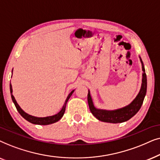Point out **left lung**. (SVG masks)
Here are the masks:
<instances>
[{
  "instance_id": "obj_1",
  "label": "left lung",
  "mask_w": 160,
  "mask_h": 160,
  "mask_svg": "<svg viewBox=\"0 0 160 160\" xmlns=\"http://www.w3.org/2000/svg\"><path fill=\"white\" fill-rule=\"evenodd\" d=\"M140 61L142 63V69L143 73H142V84L141 88L138 93L137 97L132 102L129 104V105L123 107L120 109H117L114 110H100L97 109L93 105L92 98L91 97L90 91L88 90V102L89 108L93 116L97 118L98 120L103 121V122L112 123H122L124 121H127L130 119L132 117H133L137 112L139 111V110L141 108L145 96L146 94V89H147V78L146 74L145 72V68L142 63V61L140 58Z\"/></svg>"
}]
</instances>
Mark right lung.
Here are the masks:
<instances>
[{"label": "right lung", "mask_w": 160, "mask_h": 160, "mask_svg": "<svg viewBox=\"0 0 160 160\" xmlns=\"http://www.w3.org/2000/svg\"><path fill=\"white\" fill-rule=\"evenodd\" d=\"M13 71V70H12ZM74 91V90L72 91L71 92L69 95H68V97L67 98V99H66V101L64 102V105H63L62 109L61 110V111L58 112L57 114L54 115V116H47V117H36V116H31V115L28 114L25 112V111H23V110L21 109V108L19 106V105L18 104V102L15 100V98L12 94V85H11V82H10V92H11V97H12V101H13L14 105H15V107L17 108V110H18V111L19 112V113H20L21 116H22L23 118H24L25 120H27L28 121H29L30 123H33V124H38V125H48V124H51V123H55L57 122V121H58L60 119L62 118L63 114H64V112H65V110H66V105H67V103L68 102V100L71 97L72 93Z\"/></svg>", "instance_id": "add662e5"}]
</instances>
